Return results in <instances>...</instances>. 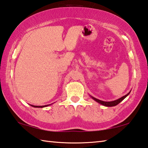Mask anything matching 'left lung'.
Here are the masks:
<instances>
[{"label":"left lung","mask_w":148,"mask_h":148,"mask_svg":"<svg viewBox=\"0 0 148 148\" xmlns=\"http://www.w3.org/2000/svg\"><path fill=\"white\" fill-rule=\"evenodd\" d=\"M131 91L129 92L127 94H126L125 95H124V96L120 97V99H116V100H114V101H101V100H99L98 99H96V98H95L94 97H92L90 95V97H91L93 99H94V101H95L100 103L101 105H102L103 106H105V107H114V106L117 105L118 104H119L121 101H122L125 99V98L128 96L129 94H130Z\"/></svg>","instance_id":"1"}]
</instances>
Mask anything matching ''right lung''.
<instances>
[{
  "label": "right lung",
  "instance_id": "obj_1",
  "mask_svg": "<svg viewBox=\"0 0 148 148\" xmlns=\"http://www.w3.org/2000/svg\"><path fill=\"white\" fill-rule=\"evenodd\" d=\"M52 104L50 105H43V106H35V105H30V106H32L33 107H35V108H43V107H48L49 105H51Z\"/></svg>",
  "mask_w": 148,
  "mask_h": 148
}]
</instances>
